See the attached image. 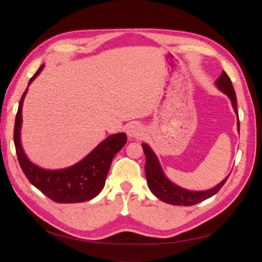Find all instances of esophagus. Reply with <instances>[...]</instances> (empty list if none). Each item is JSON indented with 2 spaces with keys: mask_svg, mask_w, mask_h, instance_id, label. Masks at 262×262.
Here are the masks:
<instances>
[{
  "mask_svg": "<svg viewBox=\"0 0 262 262\" xmlns=\"http://www.w3.org/2000/svg\"><path fill=\"white\" fill-rule=\"evenodd\" d=\"M129 138H140L143 134V128L139 122H131L125 130Z\"/></svg>",
  "mask_w": 262,
  "mask_h": 262,
  "instance_id": "esophagus-1",
  "label": "esophagus"
}]
</instances>
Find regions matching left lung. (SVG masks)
Returning a JSON list of instances; mask_svg holds the SVG:
<instances>
[{
	"mask_svg": "<svg viewBox=\"0 0 262 262\" xmlns=\"http://www.w3.org/2000/svg\"><path fill=\"white\" fill-rule=\"evenodd\" d=\"M215 85L222 93L227 95V97L231 99L233 109L237 116V129H238L239 132V118L238 112H237L236 94L233 89L232 81L229 80V77L224 71L215 81ZM142 147H143L146 158L145 175L147 186L155 196H157L158 199L166 203H169L172 205H186V207L200 203L201 201L207 200L212 195L217 193L220 191V189L224 186L226 180L228 179V176L231 175V173H229L228 176L225 177V179L222 180L219 185L213 187L212 189L204 190V191H191V190L184 189L171 182L164 173L160 161H158V158L153 152V149L146 143H142Z\"/></svg>",
	"mask_w": 262,
	"mask_h": 262,
	"instance_id": "left-lung-1",
	"label": "left lung"
}]
</instances>
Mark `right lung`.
<instances>
[{"instance_id": "1", "label": "right lung", "mask_w": 262, "mask_h": 262, "mask_svg": "<svg viewBox=\"0 0 262 262\" xmlns=\"http://www.w3.org/2000/svg\"><path fill=\"white\" fill-rule=\"evenodd\" d=\"M43 64L30 78L28 86L40 74ZM28 89L23 94L15 118L14 143L20 167L30 184L58 203H78L96 196L105 186L107 173L115 155L126 143L125 133L109 136L82 161L63 169H45L31 163L26 156L20 141L21 108Z\"/></svg>"}]
</instances>
